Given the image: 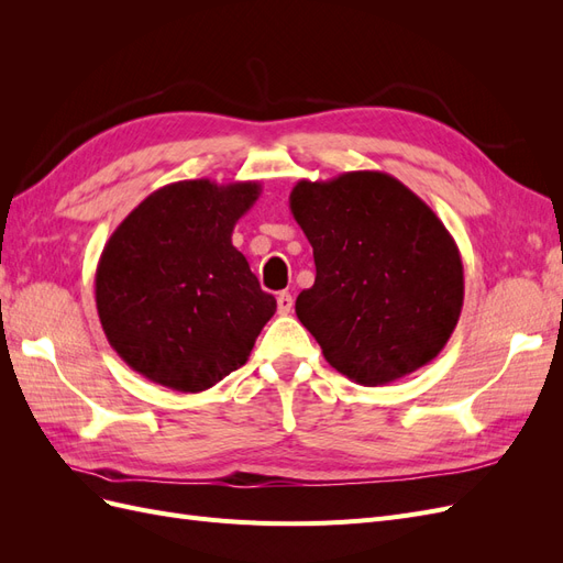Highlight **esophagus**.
Returning <instances> with one entry per match:
<instances>
[{
	"instance_id": "34e87169",
	"label": "esophagus",
	"mask_w": 563,
	"mask_h": 563,
	"mask_svg": "<svg viewBox=\"0 0 563 563\" xmlns=\"http://www.w3.org/2000/svg\"><path fill=\"white\" fill-rule=\"evenodd\" d=\"M277 310H279V314H291V310H294V298H291V294L282 291V294L277 296Z\"/></svg>"
}]
</instances>
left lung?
Listing matches in <instances>:
<instances>
[{"label":"left lung","mask_w":563,"mask_h":563,"mask_svg":"<svg viewBox=\"0 0 563 563\" xmlns=\"http://www.w3.org/2000/svg\"><path fill=\"white\" fill-rule=\"evenodd\" d=\"M288 203L317 267L296 314L323 360L366 387L430 364L465 296L460 251L437 213L383 172L300 180Z\"/></svg>","instance_id":"8db88e82"}]
</instances>
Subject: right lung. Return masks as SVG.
<instances>
[{"label": "right lung", "mask_w": 563, "mask_h": 563, "mask_svg": "<svg viewBox=\"0 0 563 563\" xmlns=\"http://www.w3.org/2000/svg\"><path fill=\"white\" fill-rule=\"evenodd\" d=\"M261 185L180 180L145 197L112 232L96 267L108 343L147 380L203 391L246 364L269 317L232 230Z\"/></svg>", "instance_id": "obj_1"}]
</instances>
